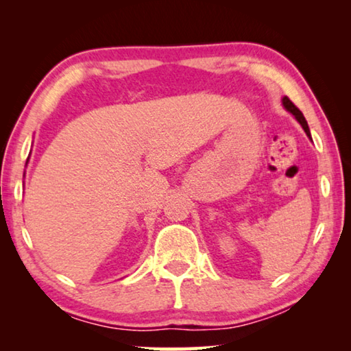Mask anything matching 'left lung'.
I'll use <instances>...</instances> for the list:
<instances>
[{"label":"left lung","mask_w":351,"mask_h":351,"mask_svg":"<svg viewBox=\"0 0 351 351\" xmlns=\"http://www.w3.org/2000/svg\"><path fill=\"white\" fill-rule=\"evenodd\" d=\"M283 106H285V108H287L289 112H293V116L297 119V121H299L302 128L305 130V133L308 134V138H311L310 128H308V123H306V121H305L304 114H302V111H300L299 108H297V106H295L293 102H291V100H289L288 97H283Z\"/></svg>","instance_id":"left-lung-1"}]
</instances>
